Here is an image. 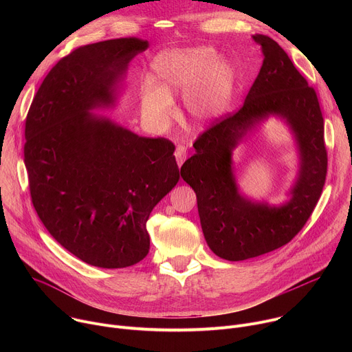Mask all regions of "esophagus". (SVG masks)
I'll return each mask as SVG.
<instances>
[{"label": "esophagus", "mask_w": 352, "mask_h": 352, "mask_svg": "<svg viewBox=\"0 0 352 352\" xmlns=\"http://www.w3.org/2000/svg\"><path fill=\"white\" fill-rule=\"evenodd\" d=\"M175 159H177V163H178V167L182 166V163L186 160V156H188V148L182 144H178L177 148H175Z\"/></svg>", "instance_id": "obj_1"}]
</instances>
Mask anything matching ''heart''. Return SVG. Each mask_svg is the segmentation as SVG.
Listing matches in <instances>:
<instances>
[{"mask_svg":"<svg viewBox=\"0 0 352 352\" xmlns=\"http://www.w3.org/2000/svg\"><path fill=\"white\" fill-rule=\"evenodd\" d=\"M152 68L155 78L139 86V107L144 122L156 132L164 131L174 116L173 96L182 89V107L193 126L219 120L230 107L235 74L214 48L190 45L160 52Z\"/></svg>","mask_w":352,"mask_h":352,"instance_id":"heart-1","label":"heart"}]
</instances>
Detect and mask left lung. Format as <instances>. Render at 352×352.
<instances>
[{
    "label": "left lung",
    "mask_w": 352,
    "mask_h": 352,
    "mask_svg": "<svg viewBox=\"0 0 352 352\" xmlns=\"http://www.w3.org/2000/svg\"><path fill=\"white\" fill-rule=\"evenodd\" d=\"M252 37L262 48L263 64L243 106L200 135L193 143L195 155L181 167V177L196 193L209 248L231 262L288 243L311 217L327 171L324 125L315 90L273 38ZM272 116L289 126L298 153L297 177L280 206L243 195L232 162L237 144Z\"/></svg>",
    "instance_id": "obj_1"
}]
</instances>
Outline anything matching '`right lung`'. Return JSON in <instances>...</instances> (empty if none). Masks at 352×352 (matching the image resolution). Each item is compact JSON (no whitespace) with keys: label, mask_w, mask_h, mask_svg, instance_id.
<instances>
[{"label":"right lung","mask_w":352,"mask_h":352,"mask_svg":"<svg viewBox=\"0 0 352 352\" xmlns=\"http://www.w3.org/2000/svg\"><path fill=\"white\" fill-rule=\"evenodd\" d=\"M147 47L126 37L76 48L44 78L26 117L33 206L60 245L96 267L148 254V216L179 179L170 140L96 113L117 106L129 63Z\"/></svg>","instance_id":"add662e5"}]
</instances>
